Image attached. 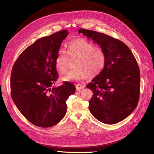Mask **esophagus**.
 <instances>
[{"label":"esophagus","mask_w":154,"mask_h":154,"mask_svg":"<svg viewBox=\"0 0 154 154\" xmlns=\"http://www.w3.org/2000/svg\"><path fill=\"white\" fill-rule=\"evenodd\" d=\"M84 88V86L80 85V84H77L76 85V88L77 90H80V89H82V88Z\"/></svg>","instance_id":"1"}]
</instances>
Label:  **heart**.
Segmentation results:
<instances>
[{
  "instance_id": "heart-1",
  "label": "heart",
  "mask_w": 154,
  "mask_h": 154,
  "mask_svg": "<svg viewBox=\"0 0 154 154\" xmlns=\"http://www.w3.org/2000/svg\"><path fill=\"white\" fill-rule=\"evenodd\" d=\"M71 59L76 60L74 63L76 69L63 76V81L85 80L90 76H94L101 72L106 63L105 51L85 39L72 41L67 52L62 49L58 51L55 58V67L58 72L64 73L67 71Z\"/></svg>"
}]
</instances>
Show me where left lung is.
<instances>
[{
  "mask_svg": "<svg viewBox=\"0 0 154 154\" xmlns=\"http://www.w3.org/2000/svg\"><path fill=\"white\" fill-rule=\"evenodd\" d=\"M100 45L106 55L104 69L88 83L92 91L91 113L100 122L112 125L125 119L137 105L140 94V71L133 53L122 41L95 31L80 28Z\"/></svg>",
  "mask_w": 154,
  "mask_h": 154,
  "instance_id": "obj_1",
  "label": "left lung"
}]
</instances>
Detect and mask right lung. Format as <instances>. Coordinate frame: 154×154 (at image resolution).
<instances>
[{
	"label": "right lung",
	"instance_id": "obj_1",
	"mask_svg": "<svg viewBox=\"0 0 154 154\" xmlns=\"http://www.w3.org/2000/svg\"><path fill=\"white\" fill-rule=\"evenodd\" d=\"M68 34L64 29L36 41L13 66V101L21 114L37 127H51L60 122L66 114V100L75 92V86L69 82L51 88L58 79L55 58Z\"/></svg>",
	"mask_w": 154,
	"mask_h": 154
}]
</instances>
